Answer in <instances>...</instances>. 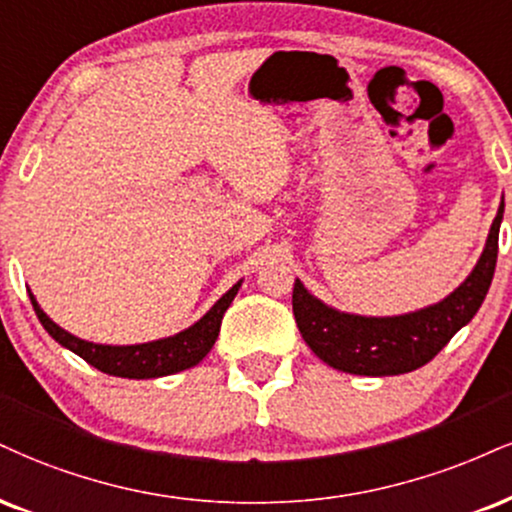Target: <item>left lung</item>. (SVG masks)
<instances>
[{
	"mask_svg": "<svg viewBox=\"0 0 512 512\" xmlns=\"http://www.w3.org/2000/svg\"><path fill=\"white\" fill-rule=\"evenodd\" d=\"M503 200L489 238L470 276L439 303L393 317L341 312L315 298L303 281L293 283V315L300 334L319 360L338 372L393 377L427 365L482 307L494 279Z\"/></svg>",
	"mask_w": 512,
	"mask_h": 512,
	"instance_id": "1",
	"label": "left lung"
}]
</instances>
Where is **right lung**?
Listing matches in <instances>:
<instances>
[{
    "label": "right lung",
    "mask_w": 512,
    "mask_h": 512,
    "mask_svg": "<svg viewBox=\"0 0 512 512\" xmlns=\"http://www.w3.org/2000/svg\"><path fill=\"white\" fill-rule=\"evenodd\" d=\"M240 283L226 291L221 298L214 303L209 310L202 315L193 326L178 331L174 336L157 338V341L147 343H135V346H104V343H92L85 338H78L69 334L66 329H61L59 324H54L42 307L35 300V295L28 291L30 303H33L35 315H38L40 324L45 326V331L59 346L69 348L71 353L83 357L85 362L92 367H97L104 374H112V377L123 379H157V377H169V374L183 372V369L195 367L197 362H202L209 350H212L214 341L219 336L221 319L224 312L229 310V305L236 298Z\"/></svg>",
    "instance_id": "right-lung-1"
}]
</instances>
